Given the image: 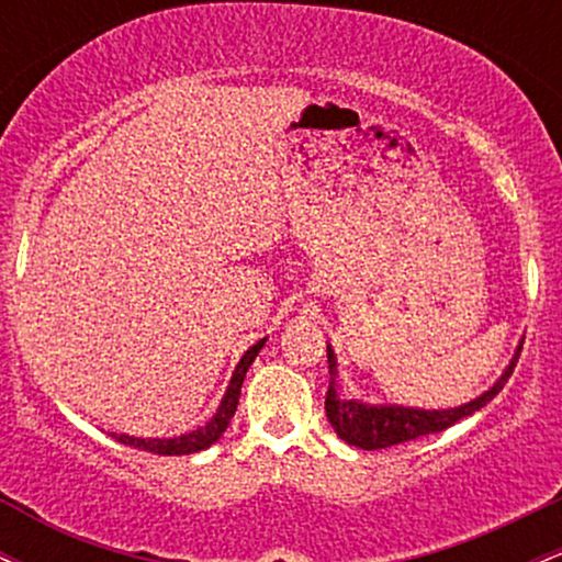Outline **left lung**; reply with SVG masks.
Masks as SVG:
<instances>
[{"label": "left lung", "instance_id": "8db88e82", "mask_svg": "<svg viewBox=\"0 0 562 562\" xmlns=\"http://www.w3.org/2000/svg\"><path fill=\"white\" fill-rule=\"evenodd\" d=\"M520 348H524V340H520L518 351H515L513 362L507 364V370L502 372V378L488 389L481 393L473 402L454 406V409H415V406H398V404H364L357 402V398L340 396L338 391V359H335L333 348L327 346V364H330V385H327L325 396V412L327 420H330L333 430L344 438L346 443L359 449H389L396 447V443L415 441L420 436L441 434V430L451 428L454 423H460L462 417H470L473 412H479L486 406L492 398L505 389L507 378L513 375L515 364H518Z\"/></svg>", "mask_w": 562, "mask_h": 562}]
</instances>
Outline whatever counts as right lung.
<instances>
[{
	"label": "right lung",
	"instance_id": "obj_1",
	"mask_svg": "<svg viewBox=\"0 0 562 562\" xmlns=\"http://www.w3.org/2000/svg\"><path fill=\"white\" fill-rule=\"evenodd\" d=\"M263 344H267V338H261L259 344L250 346L248 351L243 353V359L237 362L235 372H232L227 393H224L222 404H218V409H216V415L211 417V420L205 423L203 428H195V430H190V434L173 436V438H134V436H126V434H121V436L113 434V438H115V441L126 443V447L142 449V451H153V454H164V457L192 454V451L209 449L211 443H216L218 438H222L224 430H227L229 420L235 417L237 402H240V389H243L245 372H248V367L254 364V359L259 357Z\"/></svg>",
	"mask_w": 562,
	"mask_h": 562
}]
</instances>
